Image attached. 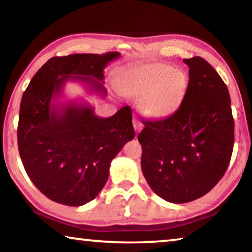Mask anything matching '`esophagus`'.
Wrapping results in <instances>:
<instances>
[{
    "label": "esophagus",
    "instance_id": "1",
    "mask_svg": "<svg viewBox=\"0 0 252 252\" xmlns=\"http://www.w3.org/2000/svg\"><path fill=\"white\" fill-rule=\"evenodd\" d=\"M133 127H134L136 133H138V132L142 130V125L138 120H136V119H134V120H133Z\"/></svg>",
    "mask_w": 252,
    "mask_h": 252
}]
</instances>
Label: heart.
Wrapping results in <instances>:
<instances>
[{
  "label": "heart",
  "instance_id": "1",
  "mask_svg": "<svg viewBox=\"0 0 252 252\" xmlns=\"http://www.w3.org/2000/svg\"><path fill=\"white\" fill-rule=\"evenodd\" d=\"M188 85L186 71L160 62L123 71L118 81L119 90L132 99H140V113L151 120L173 116L185 99Z\"/></svg>",
  "mask_w": 252,
  "mask_h": 252
}]
</instances>
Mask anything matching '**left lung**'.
<instances>
[{
	"mask_svg": "<svg viewBox=\"0 0 252 252\" xmlns=\"http://www.w3.org/2000/svg\"><path fill=\"white\" fill-rule=\"evenodd\" d=\"M183 62L189 85L180 108L164 120L144 121L138 135L148 185L172 203L207 194L227 171L234 141L227 85L202 58Z\"/></svg>",
	"mask_w": 252,
	"mask_h": 252,
	"instance_id": "left-lung-1",
	"label": "left lung"
}]
</instances>
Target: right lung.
Here are the masks:
<instances>
[{
	"label": "right lung",
	"instance_id": "right-lung-1",
	"mask_svg": "<svg viewBox=\"0 0 252 252\" xmlns=\"http://www.w3.org/2000/svg\"><path fill=\"white\" fill-rule=\"evenodd\" d=\"M119 52L50 59L33 76L20 105L18 146L29 178L45 197L79 207L99 194L111 161L134 138L130 106L100 118L87 102H58L69 81L106 96L104 69Z\"/></svg>",
	"mask_w": 252,
	"mask_h": 252
}]
</instances>
